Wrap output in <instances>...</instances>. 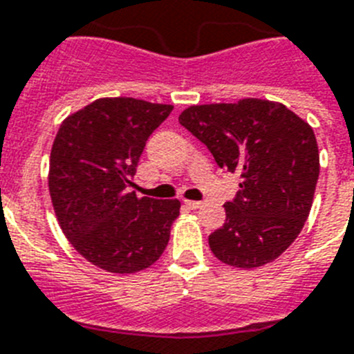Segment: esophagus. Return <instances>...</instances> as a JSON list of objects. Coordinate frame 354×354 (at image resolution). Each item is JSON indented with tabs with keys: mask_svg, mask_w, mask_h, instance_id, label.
<instances>
[{
	"mask_svg": "<svg viewBox=\"0 0 354 354\" xmlns=\"http://www.w3.org/2000/svg\"><path fill=\"white\" fill-rule=\"evenodd\" d=\"M185 205L189 209H200L203 205V202H194V200H185Z\"/></svg>",
	"mask_w": 354,
	"mask_h": 354,
	"instance_id": "1",
	"label": "esophagus"
}]
</instances>
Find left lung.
<instances>
[{
    "label": "left lung",
    "instance_id": "left-lung-1",
    "mask_svg": "<svg viewBox=\"0 0 354 354\" xmlns=\"http://www.w3.org/2000/svg\"><path fill=\"white\" fill-rule=\"evenodd\" d=\"M180 123L216 163L242 178L225 223L209 236L220 261L252 269L277 260L300 234L313 205L320 156L311 125L278 102L192 105Z\"/></svg>",
    "mask_w": 354,
    "mask_h": 354
}]
</instances>
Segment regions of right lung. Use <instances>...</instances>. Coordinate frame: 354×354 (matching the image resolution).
Instances as JSON below:
<instances>
[{"instance_id": "right-lung-1", "label": "right lung", "mask_w": 354, "mask_h": 354, "mask_svg": "<svg viewBox=\"0 0 354 354\" xmlns=\"http://www.w3.org/2000/svg\"><path fill=\"white\" fill-rule=\"evenodd\" d=\"M172 105L100 97L62 123L50 151L48 191L63 234L93 266L131 274L162 257L178 200L129 192L149 136Z\"/></svg>"}]
</instances>
